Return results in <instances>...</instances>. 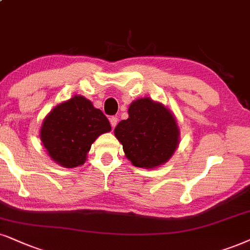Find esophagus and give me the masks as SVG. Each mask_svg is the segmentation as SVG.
Wrapping results in <instances>:
<instances>
[{"label":"esophagus","instance_id":"34e87169","mask_svg":"<svg viewBox=\"0 0 250 250\" xmlns=\"http://www.w3.org/2000/svg\"><path fill=\"white\" fill-rule=\"evenodd\" d=\"M109 122H110V125H112V127L114 128L116 125H118V118H116V116H112V118L109 119Z\"/></svg>","mask_w":250,"mask_h":250}]
</instances>
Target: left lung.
Returning <instances> with one entry per match:
<instances>
[{
	"label": "left lung",
	"instance_id": "8db88e82",
	"mask_svg": "<svg viewBox=\"0 0 250 250\" xmlns=\"http://www.w3.org/2000/svg\"><path fill=\"white\" fill-rule=\"evenodd\" d=\"M129 118L119 122L114 135L125 158L141 168H157L168 162L180 143L174 114L148 97L136 99L128 108Z\"/></svg>",
	"mask_w": 250,
	"mask_h": 250
}]
</instances>
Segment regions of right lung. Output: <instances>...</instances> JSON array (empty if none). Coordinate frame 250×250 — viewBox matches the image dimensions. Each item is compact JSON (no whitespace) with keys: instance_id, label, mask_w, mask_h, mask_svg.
Listing matches in <instances>:
<instances>
[{"instance_id":"1","label":"right lung","mask_w":250,"mask_h":250,"mask_svg":"<svg viewBox=\"0 0 250 250\" xmlns=\"http://www.w3.org/2000/svg\"><path fill=\"white\" fill-rule=\"evenodd\" d=\"M110 129L102 110L85 97L76 94L46 115L40 140L52 160L65 168H74L86 162L93 142Z\"/></svg>"}]
</instances>
